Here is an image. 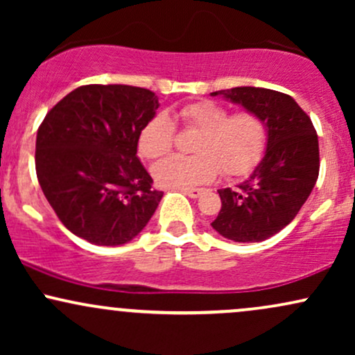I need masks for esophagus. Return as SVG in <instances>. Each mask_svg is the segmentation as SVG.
<instances>
[{"instance_id":"esophagus-1","label":"esophagus","mask_w":355,"mask_h":355,"mask_svg":"<svg viewBox=\"0 0 355 355\" xmlns=\"http://www.w3.org/2000/svg\"><path fill=\"white\" fill-rule=\"evenodd\" d=\"M182 191L185 195H189L190 198H198L202 193V189H182Z\"/></svg>"}]
</instances>
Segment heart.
<instances>
[{
    "mask_svg": "<svg viewBox=\"0 0 355 355\" xmlns=\"http://www.w3.org/2000/svg\"><path fill=\"white\" fill-rule=\"evenodd\" d=\"M211 100L183 105L178 116L183 128L197 130L191 145V157L165 158L153 166L155 182L170 189L203 185L218 177H242L259 164L267 145V125L254 112H237ZM173 120L168 113L158 112L150 118L138 135V152L155 160L172 150L175 141Z\"/></svg>",
    "mask_w": 355,
    "mask_h": 355,
    "instance_id": "b5f03b06",
    "label": "heart"
}]
</instances>
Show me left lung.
I'll list each match as a JSON object with an SVG mask.
<instances>
[{"label": "left lung", "instance_id": "8db88e82", "mask_svg": "<svg viewBox=\"0 0 355 355\" xmlns=\"http://www.w3.org/2000/svg\"><path fill=\"white\" fill-rule=\"evenodd\" d=\"M254 112L267 125L262 162L239 189L218 190L222 209L211 227L234 242H262L287 227L319 177V138L292 96L268 88L214 92Z\"/></svg>", "mask_w": 355, "mask_h": 355}]
</instances>
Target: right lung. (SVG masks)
Masks as SVG:
<instances>
[{"mask_svg": "<svg viewBox=\"0 0 355 355\" xmlns=\"http://www.w3.org/2000/svg\"><path fill=\"white\" fill-rule=\"evenodd\" d=\"M158 96L128 85H83L44 116L36 135V177L56 217L95 245L137 237L164 191L137 157L138 135Z\"/></svg>", "mask_w": 355, "mask_h": 355, "instance_id": "add662e5", "label": "right lung"}]
</instances>
